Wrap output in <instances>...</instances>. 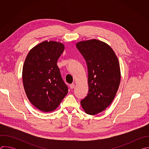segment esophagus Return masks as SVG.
Listing matches in <instances>:
<instances>
[{
	"label": "esophagus",
	"instance_id": "1",
	"mask_svg": "<svg viewBox=\"0 0 149 149\" xmlns=\"http://www.w3.org/2000/svg\"><path fill=\"white\" fill-rule=\"evenodd\" d=\"M75 84H70V88H71V89H73V88L75 87Z\"/></svg>",
	"mask_w": 149,
	"mask_h": 149
}]
</instances>
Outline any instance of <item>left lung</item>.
<instances>
[{
	"mask_svg": "<svg viewBox=\"0 0 149 149\" xmlns=\"http://www.w3.org/2000/svg\"><path fill=\"white\" fill-rule=\"evenodd\" d=\"M76 47L86 60L88 71V94L81 104L87 114L95 115L109 107L117 93L121 80L119 61L104 42L82 40Z\"/></svg>",
	"mask_w": 149,
	"mask_h": 149,
	"instance_id": "obj_1",
	"label": "left lung"
}]
</instances>
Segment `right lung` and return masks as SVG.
Segmentation results:
<instances>
[{
	"instance_id": "add662e5",
	"label": "right lung",
	"mask_w": 149,
	"mask_h": 149,
	"mask_svg": "<svg viewBox=\"0 0 149 149\" xmlns=\"http://www.w3.org/2000/svg\"><path fill=\"white\" fill-rule=\"evenodd\" d=\"M64 49L61 42L45 40L32 48L25 60V91L31 104L42 111L55 110L68 92L57 65Z\"/></svg>"
}]
</instances>
